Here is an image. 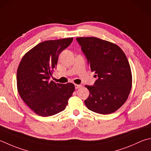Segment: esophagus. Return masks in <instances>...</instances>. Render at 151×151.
Wrapping results in <instances>:
<instances>
[{
  "label": "esophagus",
  "instance_id": "1",
  "mask_svg": "<svg viewBox=\"0 0 151 151\" xmlns=\"http://www.w3.org/2000/svg\"><path fill=\"white\" fill-rule=\"evenodd\" d=\"M75 89H78V88L82 87V85H81V84H75Z\"/></svg>",
  "mask_w": 151,
  "mask_h": 151
}]
</instances>
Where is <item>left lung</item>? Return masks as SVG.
<instances>
[{
    "mask_svg": "<svg viewBox=\"0 0 151 151\" xmlns=\"http://www.w3.org/2000/svg\"><path fill=\"white\" fill-rule=\"evenodd\" d=\"M91 70L97 79L85 86L90 95L85 100L89 110L101 114L113 113L122 107L130 93L132 76L124 53L119 46L96 37H79Z\"/></svg>",
    "mask_w": 151,
    "mask_h": 151,
    "instance_id": "1",
    "label": "left lung"
}]
</instances>
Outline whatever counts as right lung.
Listing matches in <instances>:
<instances>
[{"instance_id": "1", "label": "right lung", "mask_w": 151, "mask_h": 151, "mask_svg": "<svg viewBox=\"0 0 151 151\" xmlns=\"http://www.w3.org/2000/svg\"><path fill=\"white\" fill-rule=\"evenodd\" d=\"M73 38L44 41L26 53L17 70V87L29 107L41 116H50L65 110L75 91L72 83L50 81L57 66L59 55Z\"/></svg>"}]
</instances>
